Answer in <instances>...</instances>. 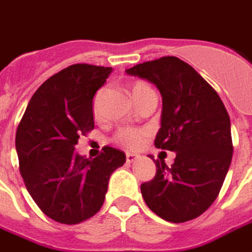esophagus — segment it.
I'll use <instances>...</instances> for the list:
<instances>
[{
  "mask_svg": "<svg viewBox=\"0 0 252 252\" xmlns=\"http://www.w3.org/2000/svg\"><path fill=\"white\" fill-rule=\"evenodd\" d=\"M139 158H140V157H139L137 154L126 153V162H128V163H133V162H136Z\"/></svg>",
  "mask_w": 252,
  "mask_h": 252,
  "instance_id": "obj_1",
  "label": "esophagus"
}]
</instances>
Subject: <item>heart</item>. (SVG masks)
<instances>
[{
	"instance_id": "obj_1",
	"label": "heart",
	"mask_w": 252,
	"mask_h": 252,
	"mask_svg": "<svg viewBox=\"0 0 252 252\" xmlns=\"http://www.w3.org/2000/svg\"><path fill=\"white\" fill-rule=\"evenodd\" d=\"M148 88H150V86H148L147 83H144V82L135 83L131 89V93L133 99L136 98L139 94L142 93V92H144V90ZM144 137H146V131L128 126V128H121L120 131L116 133L115 142L126 148H136L142 144L143 140H144Z\"/></svg>"
}]
</instances>
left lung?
Instances as JSON below:
<instances>
[{"instance_id":"8db88e82","label":"left lung","mask_w":252,"mask_h":252,"mask_svg":"<svg viewBox=\"0 0 252 252\" xmlns=\"http://www.w3.org/2000/svg\"><path fill=\"white\" fill-rule=\"evenodd\" d=\"M126 72L158 88L162 116L155 147L175 153L171 167L154 160L157 174L140 186L143 198L166 221L193 220L216 200L232 160L227 109L216 90L178 58L140 63Z\"/></svg>"}]
</instances>
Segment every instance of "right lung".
I'll use <instances>...</instances> for the list:
<instances>
[{
	"mask_svg": "<svg viewBox=\"0 0 252 252\" xmlns=\"http://www.w3.org/2000/svg\"><path fill=\"white\" fill-rule=\"evenodd\" d=\"M112 67L72 64L48 78L32 95L16 132L20 173L44 215L78 224L104 204L112 173L126 154L105 146L94 159L74 153L81 135L94 128L93 98Z\"/></svg>",
	"mask_w": 252,
	"mask_h": 252,
	"instance_id": "right-lung-1",
	"label": "right lung"
}]
</instances>
